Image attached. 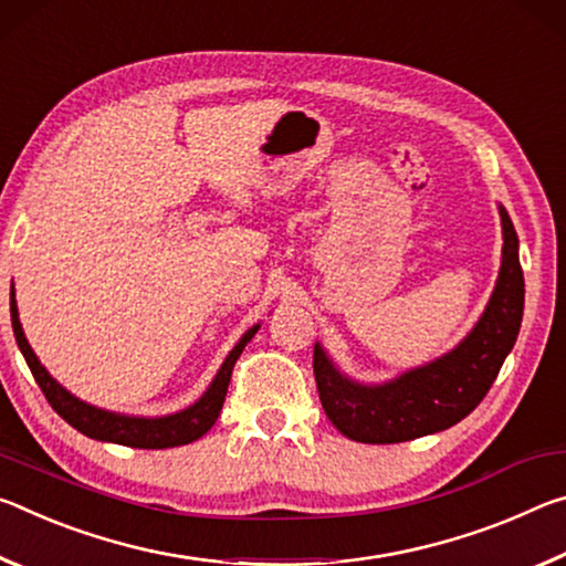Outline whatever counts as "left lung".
Masks as SVG:
<instances>
[{
  "instance_id": "8db88e82",
  "label": "left lung",
  "mask_w": 566,
  "mask_h": 566,
  "mask_svg": "<svg viewBox=\"0 0 566 566\" xmlns=\"http://www.w3.org/2000/svg\"><path fill=\"white\" fill-rule=\"evenodd\" d=\"M499 216L504 248L494 293L476 326L447 356L406 370L388 384L366 386L340 374L321 344L313 348V374L323 411L346 439L401 443L437 433L467 419L489 394L516 344L524 313L518 238L509 212L499 208Z\"/></svg>"
}]
</instances>
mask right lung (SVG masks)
<instances>
[{
    "label": "right lung",
    "instance_id": "obj_1",
    "mask_svg": "<svg viewBox=\"0 0 566 566\" xmlns=\"http://www.w3.org/2000/svg\"><path fill=\"white\" fill-rule=\"evenodd\" d=\"M9 313H12L17 346H20L27 366L32 370L34 381L40 384L42 394L50 401L52 409L57 411L62 419L72 426V429H77L90 439L123 443V447H133V449H172V447H182V443H190V441H198L200 437H206L220 416L238 356L243 354L248 340L255 336L258 328H261V326H253L250 331H245V336L238 340L235 348L230 350L226 360H222L218 376L212 378L208 391L202 394L196 403L188 406L185 411L160 416V419H143V416H125V413L97 409V406L80 401L77 396H72L67 388H62L57 381H54V378L48 374V368L40 364V358L34 356L32 346L27 344L22 323H20V311H17V301H14V285H12V293H9Z\"/></svg>",
    "mask_w": 566,
    "mask_h": 566
}]
</instances>
